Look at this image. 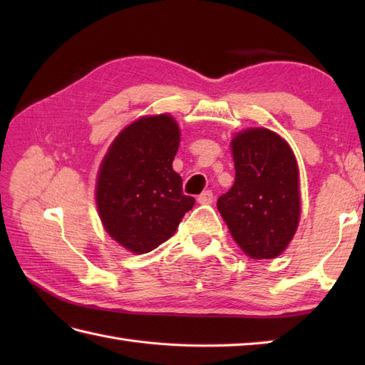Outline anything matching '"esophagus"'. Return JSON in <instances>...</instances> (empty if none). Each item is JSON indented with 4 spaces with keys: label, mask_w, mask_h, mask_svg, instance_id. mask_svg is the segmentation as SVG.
Here are the masks:
<instances>
[{
    "label": "esophagus",
    "mask_w": 365,
    "mask_h": 365,
    "mask_svg": "<svg viewBox=\"0 0 365 365\" xmlns=\"http://www.w3.org/2000/svg\"><path fill=\"white\" fill-rule=\"evenodd\" d=\"M215 200V196H213V192L210 191V190H207V191H204L202 195H200L199 197H197V202L199 204H202V205H207V204H212Z\"/></svg>",
    "instance_id": "1"
}]
</instances>
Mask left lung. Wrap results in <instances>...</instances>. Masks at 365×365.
<instances>
[{
  "label": "left lung",
  "mask_w": 365,
  "mask_h": 365,
  "mask_svg": "<svg viewBox=\"0 0 365 365\" xmlns=\"http://www.w3.org/2000/svg\"><path fill=\"white\" fill-rule=\"evenodd\" d=\"M235 182L218 210L237 245L252 259H274L297 232L301 213L298 165L290 145L267 128L232 139Z\"/></svg>",
  "instance_id": "8db88e82"
}]
</instances>
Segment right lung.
I'll return each instance as SVG.
<instances>
[{
    "instance_id": "right-lung-1",
    "label": "right lung",
    "mask_w": 365,
    "mask_h": 365,
    "mask_svg": "<svg viewBox=\"0 0 365 365\" xmlns=\"http://www.w3.org/2000/svg\"><path fill=\"white\" fill-rule=\"evenodd\" d=\"M178 144L174 118L149 115L123 128L102 161L96 188L100 220L131 252H150L165 243L195 205L173 169Z\"/></svg>"
}]
</instances>
